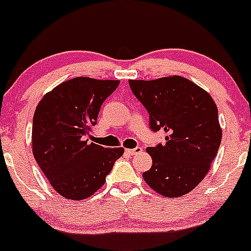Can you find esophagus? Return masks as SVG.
<instances>
[{
    "mask_svg": "<svg viewBox=\"0 0 251 251\" xmlns=\"http://www.w3.org/2000/svg\"><path fill=\"white\" fill-rule=\"evenodd\" d=\"M141 150H143V149H141V147H135V149H128V150H126V152L129 154V156H134V154L140 153Z\"/></svg>",
    "mask_w": 251,
    "mask_h": 251,
    "instance_id": "34e87169",
    "label": "esophagus"
}]
</instances>
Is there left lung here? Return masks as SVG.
<instances>
[{"instance_id":"1","label":"left lung","mask_w":251,"mask_h":251,"mask_svg":"<svg viewBox=\"0 0 251 251\" xmlns=\"http://www.w3.org/2000/svg\"><path fill=\"white\" fill-rule=\"evenodd\" d=\"M150 115V128L167 133L165 144L147 147L152 167L143 174L164 197L191 192L208 174L220 147L222 130L213 98L181 76L129 81Z\"/></svg>"}]
</instances>
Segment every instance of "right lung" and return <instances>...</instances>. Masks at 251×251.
<instances>
[{"instance_id":"1","label":"right lung","mask_w":251,"mask_h":251,"mask_svg":"<svg viewBox=\"0 0 251 251\" xmlns=\"http://www.w3.org/2000/svg\"><path fill=\"white\" fill-rule=\"evenodd\" d=\"M120 81L76 77L47 93L35 110L32 152L41 170L60 196L72 201L92 197L106 181L123 147L89 143L102 102Z\"/></svg>"}]
</instances>
